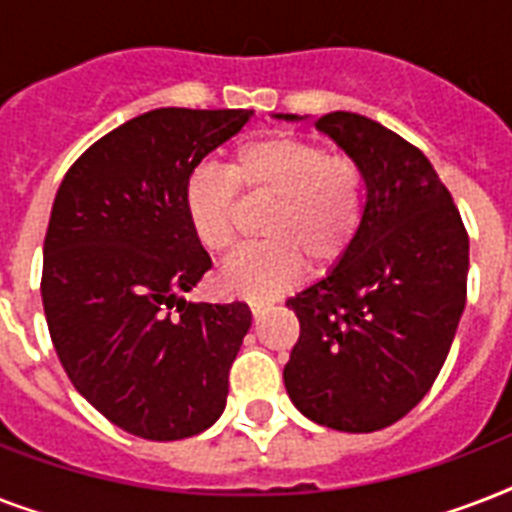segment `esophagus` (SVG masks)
<instances>
[{
	"mask_svg": "<svg viewBox=\"0 0 512 512\" xmlns=\"http://www.w3.org/2000/svg\"><path fill=\"white\" fill-rule=\"evenodd\" d=\"M265 308H268V303H249V311H252V316H255V319H260V316H263L265 313Z\"/></svg>",
	"mask_w": 512,
	"mask_h": 512,
	"instance_id": "esophagus-1",
	"label": "esophagus"
}]
</instances>
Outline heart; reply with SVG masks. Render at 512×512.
Wrapping results in <instances>:
<instances>
[{"mask_svg": "<svg viewBox=\"0 0 512 512\" xmlns=\"http://www.w3.org/2000/svg\"><path fill=\"white\" fill-rule=\"evenodd\" d=\"M236 188L271 201L268 241L233 252L217 268V287L247 300H271L303 279L308 260L327 268L356 239L364 177L348 156H329L316 140L268 135L236 148L228 172L201 164L183 193L185 223L201 249L225 252L236 239Z\"/></svg>", "mask_w": 512, "mask_h": 512, "instance_id": "b5f03b06", "label": "heart"}]
</instances>
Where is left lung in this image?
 I'll use <instances>...</instances> for the list:
<instances>
[{
    "label": "left lung",
    "mask_w": 512,
    "mask_h": 512,
    "mask_svg": "<svg viewBox=\"0 0 512 512\" xmlns=\"http://www.w3.org/2000/svg\"><path fill=\"white\" fill-rule=\"evenodd\" d=\"M316 130L358 164L366 204L345 255L287 300L300 340L284 385L308 420L372 433L412 412L449 356L468 292V233L428 156L401 135L350 111L321 116Z\"/></svg>",
    "instance_id": "obj_1"
}]
</instances>
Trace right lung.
<instances>
[{
    "label": "right lung",
    "mask_w": 512,
    "mask_h": 512,
    "mask_svg": "<svg viewBox=\"0 0 512 512\" xmlns=\"http://www.w3.org/2000/svg\"><path fill=\"white\" fill-rule=\"evenodd\" d=\"M255 116L156 108L92 143L66 172L44 236L42 303L74 388L148 441L215 425L252 327L247 303H191L209 255L183 193L209 151Z\"/></svg>",
    "instance_id": "add662e5"
}]
</instances>
